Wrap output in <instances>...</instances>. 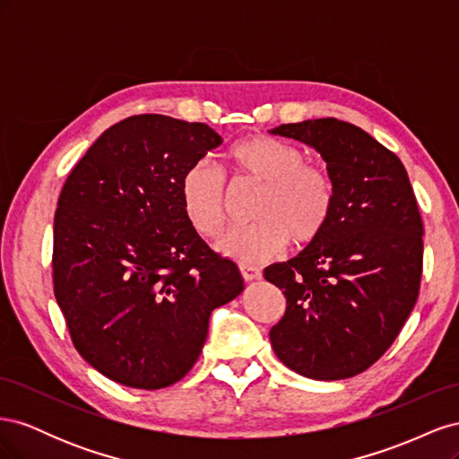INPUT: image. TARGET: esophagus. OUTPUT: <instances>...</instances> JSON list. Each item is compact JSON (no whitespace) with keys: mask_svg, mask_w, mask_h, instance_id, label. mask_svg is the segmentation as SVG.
Returning <instances> with one entry per match:
<instances>
[{"mask_svg":"<svg viewBox=\"0 0 459 459\" xmlns=\"http://www.w3.org/2000/svg\"><path fill=\"white\" fill-rule=\"evenodd\" d=\"M241 275H243L245 281H258L262 277V270L256 268V266H247V264H243Z\"/></svg>","mask_w":459,"mask_h":459,"instance_id":"34e87169","label":"esophagus"}]
</instances>
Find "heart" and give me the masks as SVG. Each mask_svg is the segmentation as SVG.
Returning <instances> with one entry per match:
<instances>
[{"label":"heart","mask_w":459,"mask_h":459,"mask_svg":"<svg viewBox=\"0 0 459 459\" xmlns=\"http://www.w3.org/2000/svg\"><path fill=\"white\" fill-rule=\"evenodd\" d=\"M228 159L238 179L260 184L253 204L255 224L231 230L220 251L243 264L272 258L290 239L295 247L316 243L335 208V186L325 166L304 160V152L280 137L256 134L233 143ZM179 203L187 224L214 239L226 226V178L208 160L193 162L179 179Z\"/></svg>","instance_id":"b5f03b06"}]
</instances>
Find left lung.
Wrapping results in <instances>:
<instances>
[{
  "instance_id": "left-lung-1",
  "label": "left lung",
  "mask_w": 459,
  "mask_h": 459,
  "mask_svg": "<svg viewBox=\"0 0 459 459\" xmlns=\"http://www.w3.org/2000/svg\"><path fill=\"white\" fill-rule=\"evenodd\" d=\"M272 134L314 147L335 186L322 238L264 270L287 299L285 316L270 329L272 349L304 377H354L391 349L418 300V201L402 160L351 122L316 118Z\"/></svg>"
}]
</instances>
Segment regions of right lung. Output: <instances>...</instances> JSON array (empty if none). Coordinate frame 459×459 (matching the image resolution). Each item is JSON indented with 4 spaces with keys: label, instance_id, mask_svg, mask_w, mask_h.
Masks as SVG:
<instances>
[{
    "label": "right lung",
    "instance_id": "obj_1",
    "mask_svg": "<svg viewBox=\"0 0 459 459\" xmlns=\"http://www.w3.org/2000/svg\"><path fill=\"white\" fill-rule=\"evenodd\" d=\"M221 145L203 122L135 115L68 174L53 224V287L80 356L132 388L170 386L197 362L212 310L245 289L193 230L179 179Z\"/></svg>",
    "mask_w": 459,
    "mask_h": 459
}]
</instances>
